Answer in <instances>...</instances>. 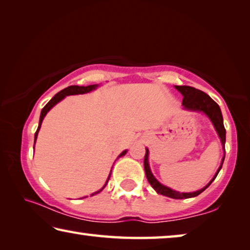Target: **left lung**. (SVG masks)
<instances>
[{
    "label": "left lung",
    "mask_w": 250,
    "mask_h": 250,
    "mask_svg": "<svg viewBox=\"0 0 250 250\" xmlns=\"http://www.w3.org/2000/svg\"><path fill=\"white\" fill-rule=\"evenodd\" d=\"M175 88L181 92L182 95H183V103H182V104L184 105L185 109L194 110V111H203L204 113H206V116H208L210 121L213 122L215 129L217 131L219 138H221L224 149H225L226 130H225V126H224L223 116H222V111H221V108H219V105L215 103V101L211 99L208 95L205 94L204 91L196 89V88L189 87V86H175ZM147 156H149V150L146 149V155H145V171H146V175L147 181H149V183L159 194H162V195H166L171 198H175V200H183V198L194 197V196L200 195L202 192H204L205 189L211 184V182L216 179L218 172L221 171V168L223 167L224 159H225V155H224L222 160V164L221 167H218L216 174H215V176L211 179V181L205 186V188H203L202 189H200V191H196L193 193H180V192L173 191V189L167 188V186H164L161 184L160 182H158V180H156L153 176V174L151 173L149 162H147Z\"/></svg>",
    "instance_id": "8db88e82"
}]
</instances>
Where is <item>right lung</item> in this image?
<instances>
[{
  "label": "right lung",
  "mask_w": 250,
  "mask_h": 250,
  "mask_svg": "<svg viewBox=\"0 0 250 250\" xmlns=\"http://www.w3.org/2000/svg\"><path fill=\"white\" fill-rule=\"evenodd\" d=\"M96 87H97V84H89V86H69V87L65 88V89H62V90L59 91L58 94L55 95V96L53 97V98L48 101L47 104H46L45 107H44L43 109H42L41 117H40L39 128H37L36 132H35V140H34V141H36L37 134H39V131H40L41 125H42V121H43L44 117L46 116V113H47V112L49 111V110L54 107L55 104H56L57 103H59V101H61V100L64 99L66 96H69V95H78V94H86V92H89V91H91V90L96 89ZM34 146H35V143H34ZM125 153H126V151H124L119 156H118V158H120V156H124ZM110 175H111V172H110V174H109L108 179H107V182H105L103 188H101L98 192L91 194V195H95V194H98V193H100L101 191H103V189L105 188V185H107V183H108V181H109V179H110Z\"/></svg>",
  "instance_id": "add662e5"
}]
</instances>
